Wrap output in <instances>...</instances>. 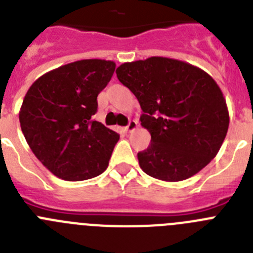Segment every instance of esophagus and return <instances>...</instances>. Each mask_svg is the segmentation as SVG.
<instances>
[{
  "mask_svg": "<svg viewBox=\"0 0 253 253\" xmlns=\"http://www.w3.org/2000/svg\"><path fill=\"white\" fill-rule=\"evenodd\" d=\"M137 128H138V123L135 122V120H130V122H129V124L125 126V130L133 131V130H135Z\"/></svg>",
  "mask_w": 253,
  "mask_h": 253,
  "instance_id": "34e87169",
  "label": "esophagus"
}]
</instances>
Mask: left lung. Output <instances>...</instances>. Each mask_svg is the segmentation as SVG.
<instances>
[{
	"instance_id": "1",
	"label": "left lung",
	"mask_w": 253,
	"mask_h": 253,
	"mask_svg": "<svg viewBox=\"0 0 253 253\" xmlns=\"http://www.w3.org/2000/svg\"><path fill=\"white\" fill-rule=\"evenodd\" d=\"M116 76L139 101L140 125L151 134L138 153L147 175L169 182L202 171L222 147L229 113L222 90L205 71L166 57L126 62Z\"/></svg>"
}]
</instances>
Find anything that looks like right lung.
Returning <instances> with one entry per match:
<instances>
[{"label":"right lung","mask_w":253,"mask_h":253,"mask_svg":"<svg viewBox=\"0 0 253 253\" xmlns=\"http://www.w3.org/2000/svg\"><path fill=\"white\" fill-rule=\"evenodd\" d=\"M115 66L105 59L64 64L40 76L24 97L19 113L24 137L38 160L62 180H88L109 166L119 135L91 118Z\"/></svg>","instance_id":"right-lung-1"}]
</instances>
